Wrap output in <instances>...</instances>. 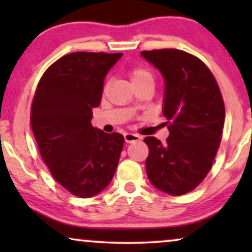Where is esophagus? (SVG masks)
<instances>
[{"label": "esophagus", "mask_w": 252, "mask_h": 252, "mask_svg": "<svg viewBox=\"0 0 252 252\" xmlns=\"http://www.w3.org/2000/svg\"><path fill=\"white\" fill-rule=\"evenodd\" d=\"M124 137H125V141L127 143L136 142V141H140L142 139V136L139 135V134H134V133H125L124 134Z\"/></svg>", "instance_id": "34e87169"}]
</instances>
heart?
Here are the masks:
<instances>
[{
    "label": "heart",
    "mask_w": 252,
    "mask_h": 252,
    "mask_svg": "<svg viewBox=\"0 0 252 252\" xmlns=\"http://www.w3.org/2000/svg\"><path fill=\"white\" fill-rule=\"evenodd\" d=\"M129 78L132 81L133 86L137 84H143V82H153L155 81L154 74L149 68L143 66H136L133 67L129 71Z\"/></svg>",
    "instance_id": "obj_1"
}]
</instances>
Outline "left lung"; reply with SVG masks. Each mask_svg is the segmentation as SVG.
Masks as SVG:
<instances>
[{
    "mask_svg": "<svg viewBox=\"0 0 252 252\" xmlns=\"http://www.w3.org/2000/svg\"><path fill=\"white\" fill-rule=\"evenodd\" d=\"M165 80L163 115L170 135L163 144L154 136L146 160L151 184L170 195L194 190L211 170L221 142L225 104L210 68L179 49L141 51Z\"/></svg>",
    "mask_w": 252,
    "mask_h": 252,
    "instance_id": "left-lung-1",
    "label": "left lung"
}]
</instances>
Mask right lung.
Segmentation results:
<instances>
[{"instance_id": "right-lung-1", "label": "right lung", "mask_w": 252, "mask_h": 252, "mask_svg": "<svg viewBox=\"0 0 252 252\" xmlns=\"http://www.w3.org/2000/svg\"><path fill=\"white\" fill-rule=\"evenodd\" d=\"M122 53L65 55L47 68L31 105V127L55 180L72 195L88 198L112 180L124 146L119 133L93 127L105 75Z\"/></svg>"}]
</instances>
